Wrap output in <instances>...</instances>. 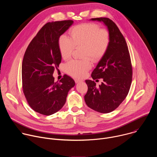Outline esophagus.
Listing matches in <instances>:
<instances>
[{"instance_id":"34e87169","label":"esophagus","mask_w":157,"mask_h":157,"mask_svg":"<svg viewBox=\"0 0 157 157\" xmlns=\"http://www.w3.org/2000/svg\"><path fill=\"white\" fill-rule=\"evenodd\" d=\"M82 81V80H80V79H75V82L76 83H79V82H81Z\"/></svg>"}]
</instances>
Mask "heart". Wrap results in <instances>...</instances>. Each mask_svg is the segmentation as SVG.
Here are the masks:
<instances>
[{"instance_id": "heart-1", "label": "heart", "mask_w": 157, "mask_h": 157, "mask_svg": "<svg viewBox=\"0 0 157 157\" xmlns=\"http://www.w3.org/2000/svg\"><path fill=\"white\" fill-rule=\"evenodd\" d=\"M70 38L62 35L58 40L61 56L69 59L75 47H82V60H71L65 65L66 71L70 75L81 78L91 68L90 57L94 61H99L106 53L110 44V35L105 29L96 24H82L72 27Z\"/></svg>"}]
</instances>
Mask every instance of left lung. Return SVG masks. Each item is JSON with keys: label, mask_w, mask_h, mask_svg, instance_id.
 <instances>
[{"label": "left lung", "mask_w": 157, "mask_h": 157, "mask_svg": "<svg viewBox=\"0 0 157 157\" xmlns=\"http://www.w3.org/2000/svg\"><path fill=\"white\" fill-rule=\"evenodd\" d=\"M90 20L102 22L110 40L106 53L91 74L93 79L102 78L103 82L96 86L94 81L86 80L88 90L84 101L89 107L105 114L118 107L127 96L132 83V64L125 40L114 22L102 17Z\"/></svg>", "instance_id": "obj_1"}]
</instances>
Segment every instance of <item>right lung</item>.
Instances as JSON below:
<instances>
[{
    "label": "right lung",
    "instance_id": "obj_1",
    "mask_svg": "<svg viewBox=\"0 0 157 157\" xmlns=\"http://www.w3.org/2000/svg\"><path fill=\"white\" fill-rule=\"evenodd\" d=\"M73 20L48 22L28 46L21 66L22 86L33 110L43 115H52L64 105L75 81L64 75L55 82L53 74L59 67L61 56L58 40L73 24Z\"/></svg>",
    "mask_w": 157,
    "mask_h": 157
}]
</instances>
